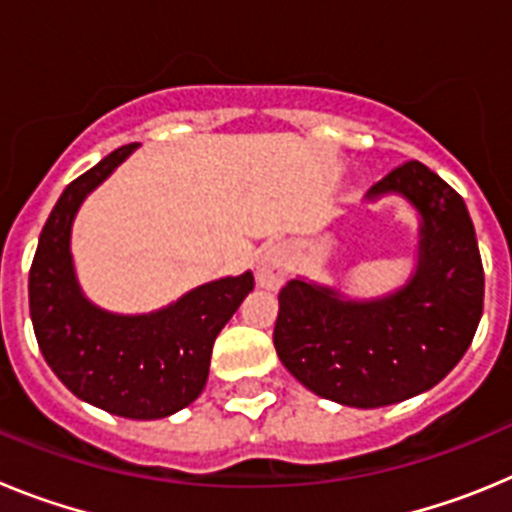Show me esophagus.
<instances>
[{
  "mask_svg": "<svg viewBox=\"0 0 512 512\" xmlns=\"http://www.w3.org/2000/svg\"><path fill=\"white\" fill-rule=\"evenodd\" d=\"M289 256L287 246H269L264 248V253L259 256V264H256V279L264 289H279L282 282L289 274Z\"/></svg>",
  "mask_w": 512,
  "mask_h": 512,
  "instance_id": "obj_1",
  "label": "esophagus"
}]
</instances>
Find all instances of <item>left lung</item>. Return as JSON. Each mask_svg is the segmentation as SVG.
I'll return each instance as SVG.
<instances>
[{
	"label": "left lung",
	"instance_id": "8db88e82",
	"mask_svg": "<svg viewBox=\"0 0 512 512\" xmlns=\"http://www.w3.org/2000/svg\"><path fill=\"white\" fill-rule=\"evenodd\" d=\"M402 197L418 212L415 269L387 295H343L307 277L279 292L274 348L287 372L318 397L348 408H384L428 392L467 354L485 271L472 217L459 194L420 161H408L366 192Z\"/></svg>",
	"mask_w": 512,
	"mask_h": 512
}]
</instances>
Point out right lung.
Instances as JSON below:
<instances>
[{"label": "right lung", "mask_w": 512, "mask_h": 512, "mask_svg": "<svg viewBox=\"0 0 512 512\" xmlns=\"http://www.w3.org/2000/svg\"><path fill=\"white\" fill-rule=\"evenodd\" d=\"M135 148H117L63 189L40 233L27 289L35 338L53 374L94 408L158 420L202 395L212 343L253 289V274L200 284L138 315L104 310L84 295L71 256L76 212Z\"/></svg>", "instance_id": "obj_1"}]
</instances>
